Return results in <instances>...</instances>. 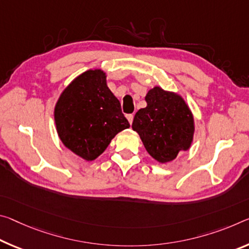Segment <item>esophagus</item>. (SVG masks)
<instances>
[{"instance_id":"34e87169","label":"esophagus","mask_w":249,"mask_h":249,"mask_svg":"<svg viewBox=\"0 0 249 249\" xmlns=\"http://www.w3.org/2000/svg\"><path fill=\"white\" fill-rule=\"evenodd\" d=\"M126 118H127L128 123L132 125V123H133V120H134V115H133V114H129V115H127V116H126Z\"/></svg>"}]
</instances>
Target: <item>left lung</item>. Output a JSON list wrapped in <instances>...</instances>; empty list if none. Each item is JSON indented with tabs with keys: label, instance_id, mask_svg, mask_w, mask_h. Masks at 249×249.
<instances>
[{
	"label": "left lung",
	"instance_id": "left-lung-1",
	"mask_svg": "<svg viewBox=\"0 0 249 249\" xmlns=\"http://www.w3.org/2000/svg\"><path fill=\"white\" fill-rule=\"evenodd\" d=\"M146 107L137 110L132 128L146 151L160 164L174 160L191 148L195 133L194 116L179 94L155 86L146 94Z\"/></svg>",
	"mask_w": 249,
	"mask_h": 249
}]
</instances>
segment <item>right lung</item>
<instances>
[{"label":"right lung","instance_id":"add662e5","mask_svg":"<svg viewBox=\"0 0 249 249\" xmlns=\"http://www.w3.org/2000/svg\"><path fill=\"white\" fill-rule=\"evenodd\" d=\"M54 122L63 145L88 161L96 160L118 133L129 127L101 69L80 74L63 89Z\"/></svg>","mask_w":249,"mask_h":249}]
</instances>
